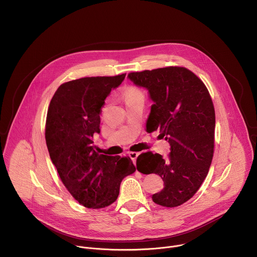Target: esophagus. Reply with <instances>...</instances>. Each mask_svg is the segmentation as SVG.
<instances>
[{
    "instance_id": "34e87169",
    "label": "esophagus",
    "mask_w": 257,
    "mask_h": 257,
    "mask_svg": "<svg viewBox=\"0 0 257 257\" xmlns=\"http://www.w3.org/2000/svg\"><path fill=\"white\" fill-rule=\"evenodd\" d=\"M128 156H129V157H130V159L133 161V163H134V164H136V159H137V157L139 156V153L130 152V153H128Z\"/></svg>"
}]
</instances>
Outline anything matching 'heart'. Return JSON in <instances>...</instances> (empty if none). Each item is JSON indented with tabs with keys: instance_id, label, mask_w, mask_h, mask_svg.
<instances>
[{
	"instance_id": "heart-1",
	"label": "heart",
	"mask_w": 257,
	"mask_h": 257,
	"mask_svg": "<svg viewBox=\"0 0 257 257\" xmlns=\"http://www.w3.org/2000/svg\"><path fill=\"white\" fill-rule=\"evenodd\" d=\"M137 96H142L141 92L133 87H130L126 90L125 92V99H129V98H133V97H137Z\"/></svg>"
}]
</instances>
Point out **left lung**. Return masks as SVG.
Returning a JSON list of instances; mask_svg holds the SVG:
<instances>
[{"mask_svg":"<svg viewBox=\"0 0 257 257\" xmlns=\"http://www.w3.org/2000/svg\"><path fill=\"white\" fill-rule=\"evenodd\" d=\"M128 78L148 89L154 101L146 129H159L171 146L167 160L151 152L141 154L136 164L146 171L137 170L162 177L164 189L153 195L154 202L179 206L197 192L212 161L215 115L211 97L204 83L183 67L132 72Z\"/></svg>","mask_w":257,"mask_h":257,"instance_id":"left-lung-1","label":"left lung"}]
</instances>
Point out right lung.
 Instances as JSON below:
<instances>
[{"mask_svg": "<svg viewBox=\"0 0 257 257\" xmlns=\"http://www.w3.org/2000/svg\"><path fill=\"white\" fill-rule=\"evenodd\" d=\"M84 77L63 83L48 109L46 141L63 184L80 204L102 208L118 198L122 180L135 172L129 157H109L94 151L104 99L125 79Z\"/></svg>", "mask_w": 257, "mask_h": 257, "instance_id": "1", "label": "right lung"}]
</instances>
